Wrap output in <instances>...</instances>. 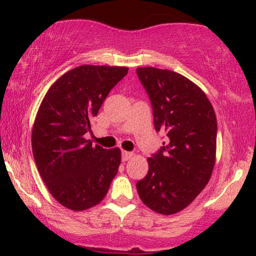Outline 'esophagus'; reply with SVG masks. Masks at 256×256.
<instances>
[{
	"mask_svg": "<svg viewBox=\"0 0 256 256\" xmlns=\"http://www.w3.org/2000/svg\"><path fill=\"white\" fill-rule=\"evenodd\" d=\"M132 156H134V154L130 152H126V150L122 152V160H124V162H126V160H130Z\"/></svg>",
	"mask_w": 256,
	"mask_h": 256,
	"instance_id": "obj_1",
	"label": "esophagus"
}]
</instances>
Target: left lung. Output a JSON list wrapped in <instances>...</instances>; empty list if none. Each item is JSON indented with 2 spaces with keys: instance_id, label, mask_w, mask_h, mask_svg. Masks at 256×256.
Listing matches in <instances>:
<instances>
[{
  "instance_id": "obj_1",
  "label": "left lung",
  "mask_w": 256,
  "mask_h": 256,
  "mask_svg": "<svg viewBox=\"0 0 256 256\" xmlns=\"http://www.w3.org/2000/svg\"><path fill=\"white\" fill-rule=\"evenodd\" d=\"M136 72L152 101L156 132L168 136L160 152L148 158V174L136 188L152 211L174 214L194 200L212 176L216 113L204 90L186 76L156 68Z\"/></svg>"
}]
</instances>
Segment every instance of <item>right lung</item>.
<instances>
[{"label":"right lung","instance_id":"obj_1","mask_svg":"<svg viewBox=\"0 0 256 256\" xmlns=\"http://www.w3.org/2000/svg\"><path fill=\"white\" fill-rule=\"evenodd\" d=\"M127 73L124 66H78L54 82L38 108L31 134L34 162L50 194L72 211L99 204L118 174L121 150L93 146L84 135Z\"/></svg>","mask_w":256,"mask_h":256}]
</instances>
